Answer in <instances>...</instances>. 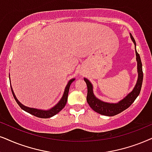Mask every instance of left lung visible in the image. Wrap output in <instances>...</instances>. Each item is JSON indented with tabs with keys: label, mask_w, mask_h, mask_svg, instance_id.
Listing matches in <instances>:
<instances>
[{
	"label": "left lung",
	"mask_w": 152,
	"mask_h": 152,
	"mask_svg": "<svg viewBox=\"0 0 152 152\" xmlns=\"http://www.w3.org/2000/svg\"><path fill=\"white\" fill-rule=\"evenodd\" d=\"M130 38H131L132 42L135 44V47L136 48V43L134 38L132 37L131 34H130ZM135 54H136V60L137 62V73L138 78L136 85L134 87L133 90L124 99L119 101L118 103H109L104 102L97 99L93 93V87L90 80L87 78H84L88 87V94H87V102L89 106L93 109L96 112L99 113L102 115H104L107 116H113L115 115L122 112L126 109H128L135 99L137 98V96L139 95L141 90L142 84L143 80V72H142V64L141 59H140V55L137 53L135 48Z\"/></svg>",
	"instance_id": "1"
}]
</instances>
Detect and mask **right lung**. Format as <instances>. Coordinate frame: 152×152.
<instances>
[{"label": "right lung", "mask_w": 152, "mask_h": 152, "mask_svg": "<svg viewBox=\"0 0 152 152\" xmlns=\"http://www.w3.org/2000/svg\"><path fill=\"white\" fill-rule=\"evenodd\" d=\"M74 80L75 78H72V79L69 80V81L68 83H67L66 88H65L64 94H63L62 98H61L60 100L59 101V102L57 103L56 105H55L53 108H51L50 109H48V110H42V109L30 108V107L24 106V105H23L22 104H21L20 102H19L18 99H17L16 96L15 95L14 91H13L12 86H10V88H11V90H12L13 97H14L15 99L16 100L17 103L18 104L19 106L21 107V109H22L23 110L26 111V112L29 113L31 114L34 115V116L38 117V118H50V117L55 116V115H56L57 114H58L59 111L62 110V109L65 107V105H66V102H67V98H68V94H69V90L70 86Z\"/></svg>", "instance_id": "1"}]
</instances>
